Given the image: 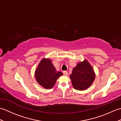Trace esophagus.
<instances>
[{"label":"esophagus","instance_id":"34e87169","mask_svg":"<svg viewBox=\"0 0 121 121\" xmlns=\"http://www.w3.org/2000/svg\"><path fill=\"white\" fill-rule=\"evenodd\" d=\"M63 74H64V75H65V76H68V72H66V71H63Z\"/></svg>","mask_w":121,"mask_h":121}]
</instances>
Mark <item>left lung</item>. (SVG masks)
Instances as JSON below:
<instances>
[{"label":"left lung","mask_w":121,"mask_h":121,"mask_svg":"<svg viewBox=\"0 0 121 121\" xmlns=\"http://www.w3.org/2000/svg\"><path fill=\"white\" fill-rule=\"evenodd\" d=\"M70 77L74 88L83 91L88 88L93 83L95 74L90 64L85 60L73 69Z\"/></svg>","instance_id":"1"}]
</instances>
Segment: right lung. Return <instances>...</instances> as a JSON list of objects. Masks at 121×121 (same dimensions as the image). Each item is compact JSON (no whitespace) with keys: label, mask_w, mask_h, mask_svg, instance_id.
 <instances>
[{"label":"right lung","mask_w":121,"mask_h":121,"mask_svg":"<svg viewBox=\"0 0 121 121\" xmlns=\"http://www.w3.org/2000/svg\"><path fill=\"white\" fill-rule=\"evenodd\" d=\"M61 72H56L50 60L43 59L35 71V78L37 82L43 88H51L56 79L62 75Z\"/></svg>","instance_id":"right-lung-1"}]
</instances>
